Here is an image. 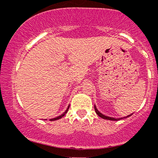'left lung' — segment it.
<instances>
[{"label":"left lung","mask_w":158,"mask_h":158,"mask_svg":"<svg viewBox=\"0 0 158 158\" xmlns=\"http://www.w3.org/2000/svg\"><path fill=\"white\" fill-rule=\"evenodd\" d=\"M94 109H95V111H96V113H97V114L98 116H99V117H100L101 118H102V119H108V120H112V121H117V120H119V119H123V118H127V117H130V116L131 115V114H129V115H128L127 116V117H122V118H114V117H107V116H106V115H104V114H102V113H100V112L99 111V110H97V107H96V106L95 105H94Z\"/></svg>","instance_id":"obj_1"}]
</instances>
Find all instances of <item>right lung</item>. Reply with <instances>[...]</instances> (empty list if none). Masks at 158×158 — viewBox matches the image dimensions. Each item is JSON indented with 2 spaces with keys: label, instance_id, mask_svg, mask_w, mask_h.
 Masks as SVG:
<instances>
[{
  "label": "right lung",
  "instance_id": "obj_1",
  "mask_svg": "<svg viewBox=\"0 0 158 158\" xmlns=\"http://www.w3.org/2000/svg\"><path fill=\"white\" fill-rule=\"evenodd\" d=\"M69 107H70V105H69L68 106V108H67L66 109V110H65V111L64 112V113H63L62 114H61L60 116H59V117H55V118H52V119H50V121H54V120H57V119H61V117H64V116L65 115V114H67V112H68V109H69Z\"/></svg>",
  "mask_w": 158,
  "mask_h": 158
}]
</instances>
